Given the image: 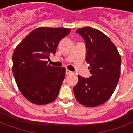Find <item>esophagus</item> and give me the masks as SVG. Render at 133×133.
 <instances>
[{
	"instance_id": "1",
	"label": "esophagus",
	"mask_w": 133,
	"mask_h": 133,
	"mask_svg": "<svg viewBox=\"0 0 133 133\" xmlns=\"http://www.w3.org/2000/svg\"><path fill=\"white\" fill-rule=\"evenodd\" d=\"M65 73H66L67 75H70V74H72V72H71L70 70H68V69H67Z\"/></svg>"
}]
</instances>
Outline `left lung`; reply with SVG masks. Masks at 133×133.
<instances>
[{"instance_id":"8db88e82","label":"left lung","mask_w":133,"mask_h":133,"mask_svg":"<svg viewBox=\"0 0 133 133\" xmlns=\"http://www.w3.org/2000/svg\"><path fill=\"white\" fill-rule=\"evenodd\" d=\"M76 32L85 41L91 76H78V83L73 88L75 98L81 105L98 106L108 101L115 90L120 77L121 56L115 44L101 31L85 27Z\"/></svg>"}]
</instances>
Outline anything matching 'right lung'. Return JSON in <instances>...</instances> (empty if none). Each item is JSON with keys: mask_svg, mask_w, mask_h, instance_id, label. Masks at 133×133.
<instances>
[{"mask_svg": "<svg viewBox=\"0 0 133 133\" xmlns=\"http://www.w3.org/2000/svg\"><path fill=\"white\" fill-rule=\"evenodd\" d=\"M70 28L40 27L30 32L15 48L12 71L18 88L26 99L45 105L58 97L65 68L48 64L58 43L69 34Z\"/></svg>", "mask_w": 133, "mask_h": 133, "instance_id": "1", "label": "right lung"}]
</instances>
